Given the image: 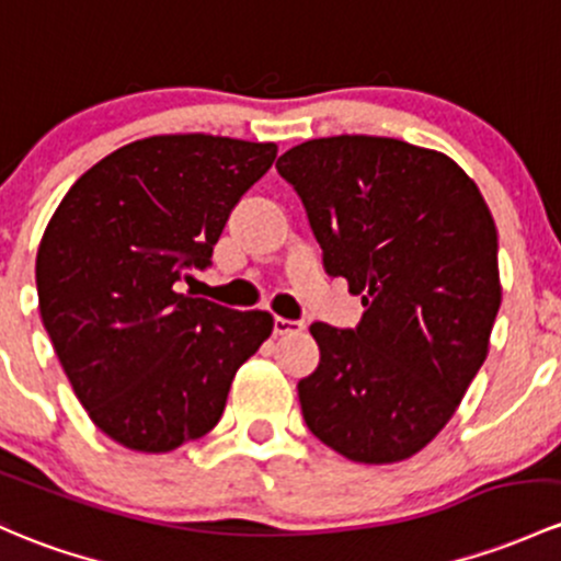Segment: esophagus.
<instances>
[{"instance_id": "obj_1", "label": "esophagus", "mask_w": 561, "mask_h": 561, "mask_svg": "<svg viewBox=\"0 0 561 561\" xmlns=\"http://www.w3.org/2000/svg\"><path fill=\"white\" fill-rule=\"evenodd\" d=\"M306 325L300 320H285V317H274V333L287 335V333H300Z\"/></svg>"}]
</instances>
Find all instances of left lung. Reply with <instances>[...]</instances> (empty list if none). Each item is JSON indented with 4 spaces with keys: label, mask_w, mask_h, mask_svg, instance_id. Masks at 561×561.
Here are the masks:
<instances>
[{
    "label": "left lung",
    "mask_w": 561,
    "mask_h": 561,
    "mask_svg": "<svg viewBox=\"0 0 561 561\" xmlns=\"http://www.w3.org/2000/svg\"><path fill=\"white\" fill-rule=\"evenodd\" d=\"M276 172L325 271L365 306L355 328H309L306 427L352 462H400L444 430L486 359L503 296L489 206L449 156L387 137L304 141Z\"/></svg>",
    "instance_id": "left-lung-1"
}]
</instances>
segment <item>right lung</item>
Here are the masks:
<instances>
[{
    "mask_svg": "<svg viewBox=\"0 0 561 561\" xmlns=\"http://www.w3.org/2000/svg\"><path fill=\"white\" fill-rule=\"evenodd\" d=\"M271 141L172 134L131 141L69 187L37 250L43 325L93 424L134 451H172L220 422L271 335L268 311L176 290L211 265Z\"/></svg>",
    "mask_w": 561,
    "mask_h": 561,
    "instance_id": "obj_1",
    "label": "right lung"
}]
</instances>
